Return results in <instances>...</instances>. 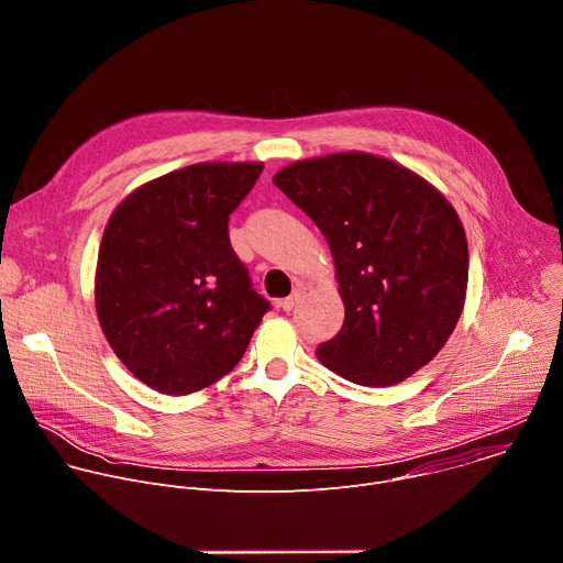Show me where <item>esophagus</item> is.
<instances>
[{
    "instance_id": "34e87169",
    "label": "esophagus",
    "mask_w": 563,
    "mask_h": 563,
    "mask_svg": "<svg viewBox=\"0 0 563 563\" xmlns=\"http://www.w3.org/2000/svg\"><path fill=\"white\" fill-rule=\"evenodd\" d=\"M300 296H302V294H300V291H294V294H291V296H289V298H285V300H280V302H278V307H280V309H283V311H291V309H294V307H296V305H298V300H300Z\"/></svg>"
}]
</instances>
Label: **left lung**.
<instances>
[{"label": "left lung", "instance_id": "left-lung-1", "mask_svg": "<svg viewBox=\"0 0 563 563\" xmlns=\"http://www.w3.org/2000/svg\"><path fill=\"white\" fill-rule=\"evenodd\" d=\"M274 185L325 235L341 332L316 350L339 376L387 387L428 365L454 332L467 289V240L448 198L383 155L298 159Z\"/></svg>", "mask_w": 563, "mask_h": 563}]
</instances>
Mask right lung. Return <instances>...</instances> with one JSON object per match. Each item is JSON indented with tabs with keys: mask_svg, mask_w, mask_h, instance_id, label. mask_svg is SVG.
Instances as JSON below:
<instances>
[{
	"mask_svg": "<svg viewBox=\"0 0 563 563\" xmlns=\"http://www.w3.org/2000/svg\"><path fill=\"white\" fill-rule=\"evenodd\" d=\"M263 163H198L131 191L98 254L96 309L115 356L144 385L183 396L243 358L269 302L229 243V213Z\"/></svg>",
	"mask_w": 563,
	"mask_h": 563,
	"instance_id": "right-lung-1",
	"label": "right lung"
}]
</instances>
